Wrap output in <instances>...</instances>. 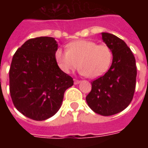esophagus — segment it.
I'll return each mask as SVG.
<instances>
[{
    "instance_id": "1",
    "label": "esophagus",
    "mask_w": 148,
    "mask_h": 148,
    "mask_svg": "<svg viewBox=\"0 0 148 148\" xmlns=\"http://www.w3.org/2000/svg\"><path fill=\"white\" fill-rule=\"evenodd\" d=\"M74 84H75V85H77V84L80 83V81L77 80V79H74Z\"/></svg>"
}]
</instances>
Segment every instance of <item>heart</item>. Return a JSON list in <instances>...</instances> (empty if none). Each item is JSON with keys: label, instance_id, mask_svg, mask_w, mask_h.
<instances>
[{"label": "heart", "instance_id": "b5f03b06", "mask_svg": "<svg viewBox=\"0 0 148 148\" xmlns=\"http://www.w3.org/2000/svg\"><path fill=\"white\" fill-rule=\"evenodd\" d=\"M55 58L62 71L66 74L79 66L82 75L96 78L109 70L112 53L108 46L97 45L91 40L81 39L69 43L67 51L58 48L55 52Z\"/></svg>", "mask_w": 148, "mask_h": 148}]
</instances>
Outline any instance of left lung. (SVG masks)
<instances>
[{
	"label": "left lung",
	"mask_w": 148,
	"mask_h": 148,
	"mask_svg": "<svg viewBox=\"0 0 148 148\" xmlns=\"http://www.w3.org/2000/svg\"><path fill=\"white\" fill-rule=\"evenodd\" d=\"M101 36L111 49L112 62L106 74L91 82L92 90L86 100L94 112L111 116L126 109L133 98L136 66L133 54L124 40L107 32H102Z\"/></svg>",
	"instance_id": "obj_1"
}]
</instances>
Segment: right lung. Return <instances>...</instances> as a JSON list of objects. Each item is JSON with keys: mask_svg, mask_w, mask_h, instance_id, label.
I'll return each mask as SVG.
<instances>
[{"mask_svg": "<svg viewBox=\"0 0 148 148\" xmlns=\"http://www.w3.org/2000/svg\"><path fill=\"white\" fill-rule=\"evenodd\" d=\"M58 43L53 37L27 40L16 51L9 70V90L18 111L34 121H45L60 109L73 78L58 66Z\"/></svg>", "mask_w": 148, "mask_h": 148, "instance_id": "right-lung-1", "label": "right lung"}]
</instances>
